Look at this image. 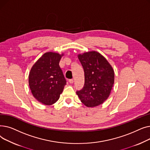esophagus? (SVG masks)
<instances>
[{"label": "esophagus", "mask_w": 150, "mask_h": 150, "mask_svg": "<svg viewBox=\"0 0 150 150\" xmlns=\"http://www.w3.org/2000/svg\"><path fill=\"white\" fill-rule=\"evenodd\" d=\"M69 82L70 83V84H72L74 83V80L73 79H70L69 80Z\"/></svg>", "instance_id": "34e87169"}]
</instances>
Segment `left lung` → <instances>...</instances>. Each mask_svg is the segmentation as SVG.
Wrapping results in <instances>:
<instances>
[{
  "label": "left lung",
  "instance_id": "left-lung-1",
  "mask_svg": "<svg viewBox=\"0 0 150 150\" xmlns=\"http://www.w3.org/2000/svg\"><path fill=\"white\" fill-rule=\"evenodd\" d=\"M84 72L83 88L76 92L82 103L88 108L103 103L114 83V71L107 59L96 51L78 54Z\"/></svg>",
  "mask_w": 150,
  "mask_h": 150
}]
</instances>
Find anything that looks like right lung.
<instances>
[{"label": "right lung", "instance_id": "1", "mask_svg": "<svg viewBox=\"0 0 150 150\" xmlns=\"http://www.w3.org/2000/svg\"><path fill=\"white\" fill-rule=\"evenodd\" d=\"M62 56L64 53L46 52L31 68L28 76L31 92L43 105L49 106L56 103L66 84L59 66Z\"/></svg>", "mask_w": 150, "mask_h": 150}]
</instances>
